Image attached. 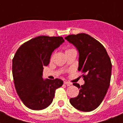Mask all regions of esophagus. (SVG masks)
Returning <instances> with one entry per match:
<instances>
[{
  "label": "esophagus",
  "mask_w": 123,
  "mask_h": 123,
  "mask_svg": "<svg viewBox=\"0 0 123 123\" xmlns=\"http://www.w3.org/2000/svg\"><path fill=\"white\" fill-rule=\"evenodd\" d=\"M64 84H66V85L68 86H69L71 85V82H68V81H64Z\"/></svg>",
  "instance_id": "34e87169"
}]
</instances>
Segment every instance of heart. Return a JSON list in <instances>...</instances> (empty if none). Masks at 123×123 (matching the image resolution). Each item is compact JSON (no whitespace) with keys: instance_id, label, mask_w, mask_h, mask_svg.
<instances>
[{"instance_id":"b5f03b06","label":"heart","mask_w":123,"mask_h":123,"mask_svg":"<svg viewBox=\"0 0 123 123\" xmlns=\"http://www.w3.org/2000/svg\"><path fill=\"white\" fill-rule=\"evenodd\" d=\"M71 50V49H68V50H67V51H68V50Z\"/></svg>"}]
</instances>
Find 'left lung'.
<instances>
[{
	"label": "left lung",
	"instance_id": "1",
	"mask_svg": "<svg viewBox=\"0 0 123 123\" xmlns=\"http://www.w3.org/2000/svg\"><path fill=\"white\" fill-rule=\"evenodd\" d=\"M79 51L78 70L82 73L84 85L73 83L80 89L79 95L69 100L70 104L82 111H91L102 102L110 86L111 62L100 42L85 33L65 37Z\"/></svg>",
	"mask_w": 123,
	"mask_h": 123
}]
</instances>
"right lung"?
<instances>
[{"mask_svg":"<svg viewBox=\"0 0 123 123\" xmlns=\"http://www.w3.org/2000/svg\"><path fill=\"white\" fill-rule=\"evenodd\" d=\"M64 42L62 37L41 36L25 42L17 50L12 63L14 84L25 106L41 110L52 104L56 89L63 82L60 79H43L44 66L49 64L52 53Z\"/></svg>","mask_w":123,"mask_h":123,"instance_id":"1","label":"right lung"}]
</instances>
